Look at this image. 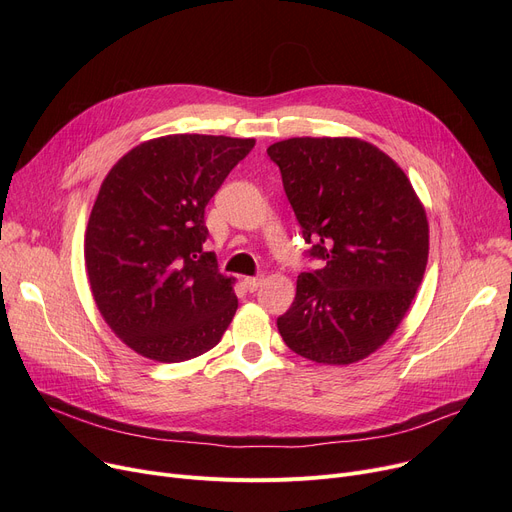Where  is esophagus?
<instances>
[{
    "label": "esophagus",
    "instance_id": "obj_1",
    "mask_svg": "<svg viewBox=\"0 0 512 512\" xmlns=\"http://www.w3.org/2000/svg\"><path fill=\"white\" fill-rule=\"evenodd\" d=\"M242 284L247 286V290H251V292H255L261 284H263V276H249V278H245L242 280Z\"/></svg>",
    "mask_w": 512,
    "mask_h": 512
}]
</instances>
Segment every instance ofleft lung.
<instances>
[{
    "instance_id": "1",
    "label": "left lung",
    "mask_w": 512,
    "mask_h": 512,
    "mask_svg": "<svg viewBox=\"0 0 512 512\" xmlns=\"http://www.w3.org/2000/svg\"><path fill=\"white\" fill-rule=\"evenodd\" d=\"M321 270L301 274L278 317L286 346L324 365L382 348L423 280L429 224L396 161L355 137H294L267 147Z\"/></svg>"
}]
</instances>
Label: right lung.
Segmentation results:
<instances>
[{
    "mask_svg": "<svg viewBox=\"0 0 512 512\" xmlns=\"http://www.w3.org/2000/svg\"><path fill=\"white\" fill-rule=\"evenodd\" d=\"M255 139L168 134L122 155L85 232L95 305L112 332L159 363L195 359L236 313L234 278L203 251L205 205Z\"/></svg>",
    "mask_w": 512,
    "mask_h": 512,
    "instance_id": "1",
    "label": "right lung"
}]
</instances>
